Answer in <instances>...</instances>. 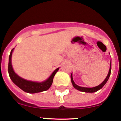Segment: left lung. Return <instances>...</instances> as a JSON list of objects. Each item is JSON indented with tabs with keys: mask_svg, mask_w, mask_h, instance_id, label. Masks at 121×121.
<instances>
[{
	"mask_svg": "<svg viewBox=\"0 0 121 121\" xmlns=\"http://www.w3.org/2000/svg\"><path fill=\"white\" fill-rule=\"evenodd\" d=\"M111 70H112V61L110 62V70H109L108 74L107 76L105 78V79L103 81L102 83L99 85L98 86H95V87H93V88H86V87H82V86H78V85L74 83V82L73 81V77H72V74H71V82H72V84L73 85V86L76 89L78 90L81 91H83V92H86V93H94L96 92L97 91H98L99 90L101 89V88L104 86V85L106 84V82H107V81L108 80L109 77L110 76L111 74Z\"/></svg>",
	"mask_w": 121,
	"mask_h": 121,
	"instance_id": "obj_1",
	"label": "left lung"
}]
</instances>
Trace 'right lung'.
Here are the masks:
<instances>
[{
	"label": "right lung",
	"instance_id": "obj_1",
	"mask_svg": "<svg viewBox=\"0 0 121 121\" xmlns=\"http://www.w3.org/2000/svg\"><path fill=\"white\" fill-rule=\"evenodd\" d=\"M13 50L14 48L11 51L9 56V62H8V73L11 81L21 89L29 93H39L47 90L52 85L54 76H55L56 73L57 72L59 68L56 69L52 74L50 76V78L44 82H36L23 79L15 73L13 69L12 65H11V56Z\"/></svg>",
	"mask_w": 121,
	"mask_h": 121
}]
</instances>
